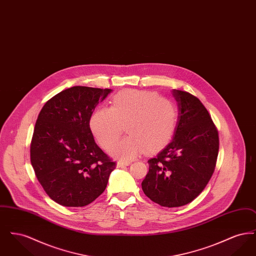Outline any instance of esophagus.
<instances>
[{
	"label": "esophagus",
	"mask_w": 256,
	"mask_h": 256,
	"mask_svg": "<svg viewBox=\"0 0 256 256\" xmlns=\"http://www.w3.org/2000/svg\"><path fill=\"white\" fill-rule=\"evenodd\" d=\"M132 163V161H118L117 167H122V166H128Z\"/></svg>",
	"instance_id": "34e87169"
}]
</instances>
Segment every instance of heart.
I'll list each match as a JSON object with an SVG mask.
<instances>
[{
    "mask_svg": "<svg viewBox=\"0 0 256 256\" xmlns=\"http://www.w3.org/2000/svg\"><path fill=\"white\" fill-rule=\"evenodd\" d=\"M178 120V104L146 90L126 89L112 98V106L95 111L90 128L98 144L108 150L122 135L128 136L111 148V154L132 159L142 152H156L165 146L176 132Z\"/></svg>",
    "mask_w": 256,
    "mask_h": 256,
    "instance_id": "obj_1",
    "label": "heart"
}]
</instances>
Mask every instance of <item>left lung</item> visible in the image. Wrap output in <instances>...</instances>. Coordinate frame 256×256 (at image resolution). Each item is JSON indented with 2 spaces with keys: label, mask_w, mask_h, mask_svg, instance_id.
<instances>
[{
  "label": "left lung",
  "mask_w": 256,
  "mask_h": 256,
  "mask_svg": "<svg viewBox=\"0 0 256 256\" xmlns=\"http://www.w3.org/2000/svg\"><path fill=\"white\" fill-rule=\"evenodd\" d=\"M178 104L174 137L150 159L142 182L145 195L159 206L178 207L194 200L216 167L219 134L206 106L189 92L174 89Z\"/></svg>",
  "instance_id": "1"
}]
</instances>
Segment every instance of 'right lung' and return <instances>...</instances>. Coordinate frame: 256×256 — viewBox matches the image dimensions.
Instances as JSON below:
<instances>
[{
  "instance_id": "add662e5",
  "label": "right lung",
  "mask_w": 256,
  "mask_h": 256,
  "mask_svg": "<svg viewBox=\"0 0 256 256\" xmlns=\"http://www.w3.org/2000/svg\"><path fill=\"white\" fill-rule=\"evenodd\" d=\"M110 89L74 86L50 98L37 118L30 162L50 198L63 206L82 207L102 194L112 161L95 143L90 118Z\"/></svg>"
}]
</instances>
